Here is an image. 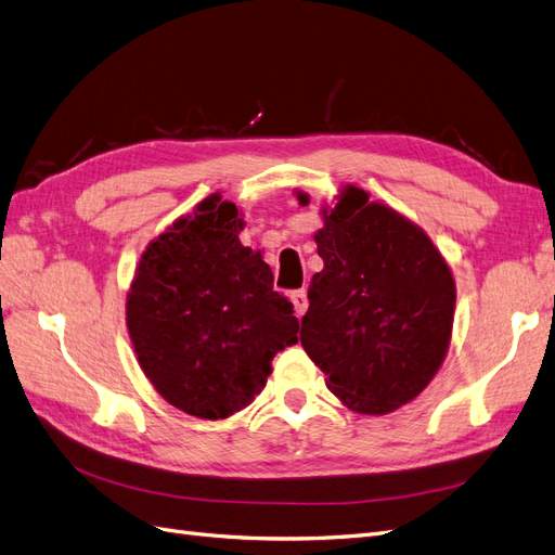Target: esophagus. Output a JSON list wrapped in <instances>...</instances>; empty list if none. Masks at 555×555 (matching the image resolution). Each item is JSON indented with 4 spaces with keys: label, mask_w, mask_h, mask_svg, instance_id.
I'll return each instance as SVG.
<instances>
[{
    "label": "esophagus",
    "mask_w": 555,
    "mask_h": 555,
    "mask_svg": "<svg viewBox=\"0 0 555 555\" xmlns=\"http://www.w3.org/2000/svg\"><path fill=\"white\" fill-rule=\"evenodd\" d=\"M292 304L296 310V317H304L308 310V292L306 289H296L292 292Z\"/></svg>",
    "instance_id": "34e87169"
}]
</instances>
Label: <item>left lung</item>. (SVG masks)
<instances>
[{
  "instance_id": "obj_1",
  "label": "left lung",
  "mask_w": 555,
  "mask_h": 555,
  "mask_svg": "<svg viewBox=\"0 0 555 555\" xmlns=\"http://www.w3.org/2000/svg\"><path fill=\"white\" fill-rule=\"evenodd\" d=\"M306 204V194H298ZM300 345L328 389L361 414H386L422 393L444 361L456 287L426 233L357 188L317 231Z\"/></svg>"
}]
</instances>
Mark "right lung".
I'll return each mask as SVG.
<instances>
[{
  "label": "right lung",
  "mask_w": 555,
  "mask_h": 555,
  "mask_svg": "<svg viewBox=\"0 0 555 555\" xmlns=\"http://www.w3.org/2000/svg\"><path fill=\"white\" fill-rule=\"evenodd\" d=\"M243 220L212 194L143 251L127 326L145 377L173 408L227 418L261 393L271 359L298 338L273 271L243 247Z\"/></svg>",
  "instance_id": "add662e5"
}]
</instances>
